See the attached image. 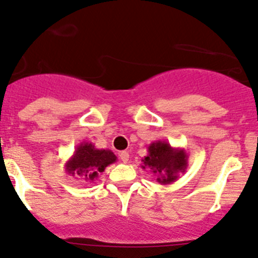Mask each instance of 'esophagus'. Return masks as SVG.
Listing matches in <instances>:
<instances>
[{
	"label": "esophagus",
	"mask_w": 258,
	"mask_h": 258,
	"mask_svg": "<svg viewBox=\"0 0 258 258\" xmlns=\"http://www.w3.org/2000/svg\"><path fill=\"white\" fill-rule=\"evenodd\" d=\"M119 158H121L122 162H123V163H127V162H128L130 153L127 152V151H122V152H119Z\"/></svg>",
	"instance_id": "obj_1"
}]
</instances>
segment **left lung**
Returning <instances> with one entry per match:
<instances>
[{
	"label": "left lung",
	"mask_w": 258,
	"mask_h": 258,
	"mask_svg": "<svg viewBox=\"0 0 258 258\" xmlns=\"http://www.w3.org/2000/svg\"><path fill=\"white\" fill-rule=\"evenodd\" d=\"M147 156L142 158L141 167L150 168L153 175L157 176L161 184H170L177 181L179 173L186 172L188 166V155L181 147H172L168 142H152L147 147Z\"/></svg>",
	"instance_id": "obj_1"
}]
</instances>
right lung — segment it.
I'll use <instances>...</instances> for the list:
<instances>
[{"label": "right lung", "instance_id": "obj_1", "mask_svg": "<svg viewBox=\"0 0 258 258\" xmlns=\"http://www.w3.org/2000/svg\"><path fill=\"white\" fill-rule=\"evenodd\" d=\"M117 161L111 150H98L90 142H82L75 148V152L64 163V170L70 176H80L85 181L93 182L98 173Z\"/></svg>", "mask_w": 258, "mask_h": 258}]
</instances>
